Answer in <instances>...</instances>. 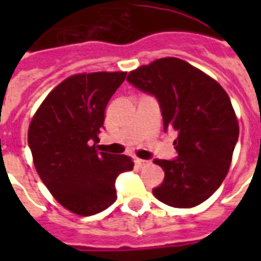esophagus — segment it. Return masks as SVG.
Wrapping results in <instances>:
<instances>
[{
    "mask_svg": "<svg viewBox=\"0 0 261 261\" xmlns=\"http://www.w3.org/2000/svg\"><path fill=\"white\" fill-rule=\"evenodd\" d=\"M135 164H137L139 168H142V167H145V165H149V161H146V160H142V159H135Z\"/></svg>",
    "mask_w": 261,
    "mask_h": 261,
    "instance_id": "obj_1",
    "label": "esophagus"
}]
</instances>
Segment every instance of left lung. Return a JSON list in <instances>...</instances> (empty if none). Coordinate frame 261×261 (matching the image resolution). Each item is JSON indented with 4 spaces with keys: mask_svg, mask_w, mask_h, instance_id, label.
Returning a JSON list of instances; mask_svg holds the SVG:
<instances>
[{
    "mask_svg": "<svg viewBox=\"0 0 261 261\" xmlns=\"http://www.w3.org/2000/svg\"><path fill=\"white\" fill-rule=\"evenodd\" d=\"M128 83L159 98L164 130L176 134V160H154L165 172L153 190L160 202L191 208L210 198L226 177L239 139L231 101L214 79L173 57L128 73Z\"/></svg>",
    "mask_w": 261,
    "mask_h": 261,
    "instance_id": "left-lung-1",
    "label": "left lung"
}]
</instances>
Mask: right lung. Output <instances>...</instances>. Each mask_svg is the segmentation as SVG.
<instances>
[{"label": "right lung", "mask_w": 261, "mask_h": 261, "mask_svg": "<svg viewBox=\"0 0 261 261\" xmlns=\"http://www.w3.org/2000/svg\"><path fill=\"white\" fill-rule=\"evenodd\" d=\"M126 71L79 73L43 100L28 128L35 169L55 200L77 215L97 214L116 200L115 180L131 171L128 155L97 151L107 104Z\"/></svg>", "instance_id": "obj_1"}]
</instances>
